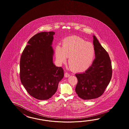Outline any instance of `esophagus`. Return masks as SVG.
Returning <instances> with one entry per match:
<instances>
[{"label":"esophagus","instance_id":"obj_1","mask_svg":"<svg viewBox=\"0 0 129 129\" xmlns=\"http://www.w3.org/2000/svg\"><path fill=\"white\" fill-rule=\"evenodd\" d=\"M70 76V74H69L68 72H66L64 73V77H68Z\"/></svg>","mask_w":129,"mask_h":129}]
</instances>
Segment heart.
I'll return each mask as SVG.
<instances>
[{"label":"heart","instance_id":"b5f03b06","mask_svg":"<svg viewBox=\"0 0 129 129\" xmlns=\"http://www.w3.org/2000/svg\"><path fill=\"white\" fill-rule=\"evenodd\" d=\"M55 52L58 63L66 62L68 57L69 66L74 71L78 72L88 68L93 63L95 55L93 44L77 36L64 39L62 47L58 45Z\"/></svg>","mask_w":129,"mask_h":129}]
</instances>
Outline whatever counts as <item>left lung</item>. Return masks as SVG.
<instances>
[{
  "label": "left lung",
  "mask_w": 129,
  "mask_h": 129,
  "mask_svg": "<svg viewBox=\"0 0 129 129\" xmlns=\"http://www.w3.org/2000/svg\"><path fill=\"white\" fill-rule=\"evenodd\" d=\"M95 55L92 65L87 70L75 75L78 80L75 90L81 99L87 100L98 98L104 93L112 76L109 56L93 36Z\"/></svg>",
  "instance_id": "left-lung-1"
}]
</instances>
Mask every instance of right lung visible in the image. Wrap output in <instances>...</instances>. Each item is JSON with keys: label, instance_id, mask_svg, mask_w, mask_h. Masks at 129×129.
Wrapping results in <instances>:
<instances>
[{"label": "right lung", "instance_id": "1", "mask_svg": "<svg viewBox=\"0 0 129 129\" xmlns=\"http://www.w3.org/2000/svg\"><path fill=\"white\" fill-rule=\"evenodd\" d=\"M54 32H43L33 36L22 52L20 77L27 93L39 100L50 98L63 78V70L53 63L52 45Z\"/></svg>", "mask_w": 129, "mask_h": 129}]
</instances>
